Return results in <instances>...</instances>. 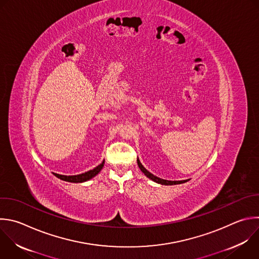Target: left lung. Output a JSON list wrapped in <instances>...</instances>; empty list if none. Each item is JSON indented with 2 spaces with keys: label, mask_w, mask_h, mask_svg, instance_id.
<instances>
[{
  "label": "left lung",
  "mask_w": 259,
  "mask_h": 259,
  "mask_svg": "<svg viewBox=\"0 0 259 259\" xmlns=\"http://www.w3.org/2000/svg\"><path fill=\"white\" fill-rule=\"evenodd\" d=\"M137 163H138V166H139V168L141 169L142 173H143L147 178H149L150 180H152L153 182H155V183H157V184H160V185H177V184H182V183H186V182L189 181V179H187V180H182V181H169V180L160 179V178H158V177L152 175V174L150 173V171H148V170L142 165V163L140 162V160H139L138 158H137Z\"/></svg>",
  "instance_id": "left-lung-1"
}]
</instances>
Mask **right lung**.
Instances as JSON below:
<instances>
[{
  "instance_id": "add662e5",
  "label": "right lung",
  "mask_w": 259,
  "mask_h": 259,
  "mask_svg": "<svg viewBox=\"0 0 259 259\" xmlns=\"http://www.w3.org/2000/svg\"><path fill=\"white\" fill-rule=\"evenodd\" d=\"M104 164H105V160L99 164L98 166H96L95 168L89 170V171H85V173L83 174H79V175H74V176H65V175H60V174H56L54 173V175L63 180V181H66V182H71V183H83V182H86L89 181L91 179H93L94 177H96L100 171L102 170V168L104 167Z\"/></svg>"
}]
</instances>
